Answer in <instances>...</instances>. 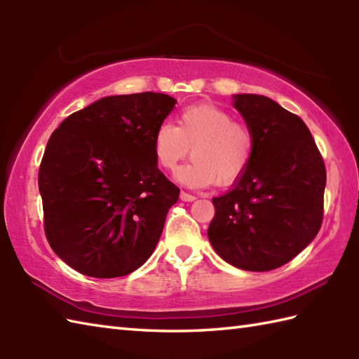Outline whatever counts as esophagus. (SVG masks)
Returning <instances> with one entry per match:
<instances>
[{"label":"esophagus","mask_w":359,"mask_h":359,"mask_svg":"<svg viewBox=\"0 0 359 359\" xmlns=\"http://www.w3.org/2000/svg\"><path fill=\"white\" fill-rule=\"evenodd\" d=\"M180 199L184 202H193V201H196V196L189 194L187 191H180Z\"/></svg>","instance_id":"1"}]
</instances>
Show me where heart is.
<instances>
[{"instance_id":"1","label":"heart","mask_w":359,"mask_h":359,"mask_svg":"<svg viewBox=\"0 0 359 359\" xmlns=\"http://www.w3.org/2000/svg\"><path fill=\"white\" fill-rule=\"evenodd\" d=\"M255 134L241 120H233L228 111L202 103L188 106L177 116V125L162 123L154 133L152 151L156 163L165 171H174L189 154L193 162L177 172L188 187H231L253 160Z\"/></svg>"}]
</instances>
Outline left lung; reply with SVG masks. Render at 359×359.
Instances as JSON below:
<instances>
[{
  "label": "left lung",
  "mask_w": 359,
  "mask_h": 359,
  "mask_svg": "<svg viewBox=\"0 0 359 359\" xmlns=\"http://www.w3.org/2000/svg\"><path fill=\"white\" fill-rule=\"evenodd\" d=\"M255 134L253 160L231 191L215 197L208 239L238 269L269 271L315 239L324 216L325 165L307 125L271 98L234 95Z\"/></svg>",
  "instance_id": "left-lung-1"
}]
</instances>
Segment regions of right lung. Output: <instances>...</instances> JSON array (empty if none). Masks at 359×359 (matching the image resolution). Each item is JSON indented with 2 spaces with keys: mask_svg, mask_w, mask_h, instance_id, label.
<instances>
[{
  "mask_svg": "<svg viewBox=\"0 0 359 359\" xmlns=\"http://www.w3.org/2000/svg\"><path fill=\"white\" fill-rule=\"evenodd\" d=\"M174 104L157 93L104 97L52 133L38 171L44 233L74 270L118 278L152 255L180 191L152 151Z\"/></svg>",
  "mask_w": 359,
  "mask_h": 359,
  "instance_id": "right-lung-1",
  "label": "right lung"
}]
</instances>
